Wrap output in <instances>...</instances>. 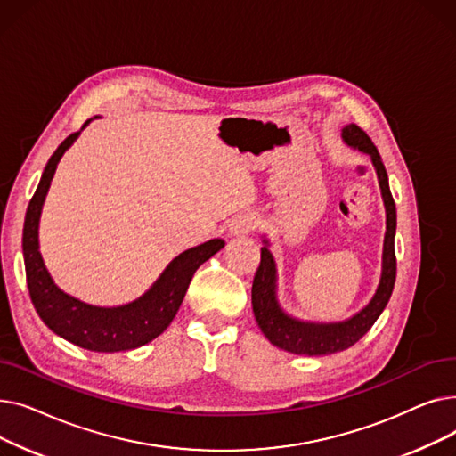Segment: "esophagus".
<instances>
[{
	"instance_id": "obj_1",
	"label": "esophagus",
	"mask_w": 456,
	"mask_h": 456,
	"mask_svg": "<svg viewBox=\"0 0 456 456\" xmlns=\"http://www.w3.org/2000/svg\"><path fill=\"white\" fill-rule=\"evenodd\" d=\"M255 229V218L253 216H240V218H236L231 227H229V232L238 236V234H246L249 231Z\"/></svg>"
}]
</instances>
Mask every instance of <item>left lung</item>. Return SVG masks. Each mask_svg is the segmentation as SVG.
<instances>
[{
    "label": "left lung",
    "mask_w": 456,
    "mask_h": 456,
    "mask_svg": "<svg viewBox=\"0 0 456 456\" xmlns=\"http://www.w3.org/2000/svg\"><path fill=\"white\" fill-rule=\"evenodd\" d=\"M342 140L349 148L370 155L377 179H379L380 196L387 212V232H385V244H382L380 279L370 303L364 308L358 310V313L353 314L351 318L344 322H325V323L299 320L286 313L279 303L277 262L270 251V240L266 236H262V244L265 246L260 248V266L255 273L253 289H251L253 314L260 330L265 332V337L273 346L294 354H306V356L332 354L356 344L371 329V325L382 314V310L387 308L394 290V284H395L394 240H395L397 214H395V203L390 191L385 164H382V159L377 148L373 146V142L370 140V136L358 126L354 124L344 126Z\"/></svg>",
    "instance_id": "obj_1"
}]
</instances>
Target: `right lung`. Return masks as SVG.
<instances>
[{
  "label": "right lung",
  "instance_id": "1",
  "mask_svg": "<svg viewBox=\"0 0 456 456\" xmlns=\"http://www.w3.org/2000/svg\"><path fill=\"white\" fill-rule=\"evenodd\" d=\"M90 122L92 118L86 119L81 131ZM81 131L69 134L47 160L35 196L29 201L21 238L28 289L40 320L64 340L98 353L129 351L146 346L166 330L175 318L196 270L218 253L225 242L222 238H214V240L183 251L166 266L150 286V290L126 305L95 306L61 290L40 255L38 224L57 164L71 148V143L79 138Z\"/></svg>",
  "mask_w": 456,
  "mask_h": 456
}]
</instances>
